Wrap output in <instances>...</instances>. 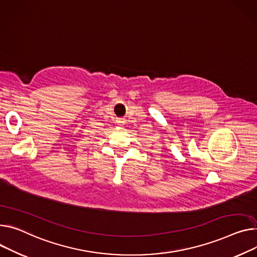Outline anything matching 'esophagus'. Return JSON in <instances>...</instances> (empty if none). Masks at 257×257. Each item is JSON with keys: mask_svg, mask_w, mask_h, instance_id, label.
<instances>
[{"mask_svg": "<svg viewBox=\"0 0 257 257\" xmlns=\"http://www.w3.org/2000/svg\"><path fill=\"white\" fill-rule=\"evenodd\" d=\"M117 123H118V125H120V126H122V125H124V120L122 119V118H119V119L117 120Z\"/></svg>", "mask_w": 257, "mask_h": 257, "instance_id": "esophagus-1", "label": "esophagus"}]
</instances>
